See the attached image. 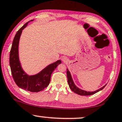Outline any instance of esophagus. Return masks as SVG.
Instances as JSON below:
<instances>
[{"label": "esophagus", "instance_id": "esophagus-1", "mask_svg": "<svg viewBox=\"0 0 122 122\" xmlns=\"http://www.w3.org/2000/svg\"><path fill=\"white\" fill-rule=\"evenodd\" d=\"M62 60L65 62H67L68 61V59L66 57H65V56H63V57H62Z\"/></svg>", "mask_w": 122, "mask_h": 122}]
</instances>
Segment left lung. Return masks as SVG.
Returning a JSON list of instances; mask_svg holds the SVG:
<instances>
[{"mask_svg": "<svg viewBox=\"0 0 122 122\" xmlns=\"http://www.w3.org/2000/svg\"><path fill=\"white\" fill-rule=\"evenodd\" d=\"M67 72H66L67 73V81H68V85H69L70 88L73 92L78 94V95H81V96L92 95H93V94H95L96 93H97V92H99V91L103 90V89L106 86V85H104L103 87H102V88H99V89H98V90H97V91H94V92H87V91H86L81 90V89L78 88L77 87H76V85H75L74 82H73V81L72 78L71 73H70V71H68V69H67Z\"/></svg>", "mask_w": 122, "mask_h": 122, "instance_id": "1", "label": "left lung"}]
</instances>
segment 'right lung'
<instances>
[{
  "label": "right lung",
  "mask_w": 122,
  "mask_h": 122,
  "mask_svg": "<svg viewBox=\"0 0 122 122\" xmlns=\"http://www.w3.org/2000/svg\"><path fill=\"white\" fill-rule=\"evenodd\" d=\"M30 21L24 25L17 31L14 38L10 52L9 64L14 80L18 87L28 91L38 92L44 90L49 86L51 74L58 65L61 63V61L58 60L51 63L46 67L40 72L33 76H29L23 71L19 59V42L22 30Z\"/></svg>",
  "instance_id": "right-lung-1"
}]
</instances>
